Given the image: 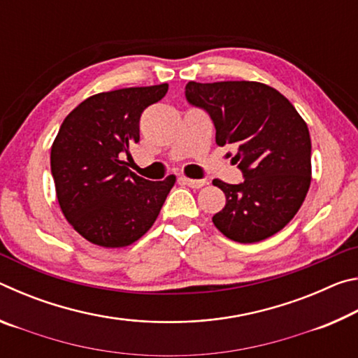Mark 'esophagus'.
<instances>
[{"instance_id": "obj_1", "label": "esophagus", "mask_w": 358, "mask_h": 358, "mask_svg": "<svg viewBox=\"0 0 358 358\" xmlns=\"http://www.w3.org/2000/svg\"><path fill=\"white\" fill-rule=\"evenodd\" d=\"M181 181H183L185 185L194 187V189H199V187H202V186L207 185V181H205V180H194V178H186V177L181 178Z\"/></svg>"}]
</instances>
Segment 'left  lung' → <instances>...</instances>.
Returning a JSON list of instances; mask_svg holds the SVG:
<instances>
[{"label": "left lung", "instance_id": "1", "mask_svg": "<svg viewBox=\"0 0 358 358\" xmlns=\"http://www.w3.org/2000/svg\"><path fill=\"white\" fill-rule=\"evenodd\" d=\"M189 104L207 110L216 143L235 145L245 181L215 180L226 207L213 224L227 238L256 243L280 232L300 210L311 185V138L305 120L278 90L259 82L186 85Z\"/></svg>", "mask_w": 358, "mask_h": 358}]
</instances>
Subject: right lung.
I'll return each instance as SVG.
<instances>
[{"mask_svg": "<svg viewBox=\"0 0 358 358\" xmlns=\"http://www.w3.org/2000/svg\"><path fill=\"white\" fill-rule=\"evenodd\" d=\"M167 90L161 83L98 93L64 118L52 145V175L64 217L90 243H134L153 226L175 185V175L150 181L126 162L141 138L142 112Z\"/></svg>", "mask_w": 358, "mask_h": 358, "instance_id": "1", "label": "right lung"}]
</instances>
